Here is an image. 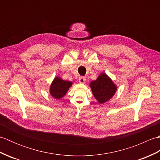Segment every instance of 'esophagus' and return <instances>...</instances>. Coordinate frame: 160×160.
Listing matches in <instances>:
<instances>
[{
	"label": "esophagus",
	"instance_id": "34e87169",
	"mask_svg": "<svg viewBox=\"0 0 160 160\" xmlns=\"http://www.w3.org/2000/svg\"><path fill=\"white\" fill-rule=\"evenodd\" d=\"M78 80H79V82H80V83H82V84H83V83L85 82L86 79H85V78H84V77H83V76H80V77L79 78V79H78Z\"/></svg>",
	"mask_w": 160,
	"mask_h": 160
}]
</instances>
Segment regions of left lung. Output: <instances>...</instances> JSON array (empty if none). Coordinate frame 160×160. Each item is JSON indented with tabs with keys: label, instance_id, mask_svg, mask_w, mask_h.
<instances>
[{
	"label": "left lung",
	"instance_id": "left-lung-1",
	"mask_svg": "<svg viewBox=\"0 0 160 160\" xmlns=\"http://www.w3.org/2000/svg\"><path fill=\"white\" fill-rule=\"evenodd\" d=\"M89 87L93 96L100 104L110 100L118 89L116 84L105 73H101L96 80L91 81Z\"/></svg>",
	"mask_w": 160,
	"mask_h": 160
}]
</instances>
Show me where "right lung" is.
<instances>
[{
	"mask_svg": "<svg viewBox=\"0 0 160 160\" xmlns=\"http://www.w3.org/2000/svg\"><path fill=\"white\" fill-rule=\"evenodd\" d=\"M73 82L69 80H64L59 76L54 78L49 87V93L53 98L60 100L67 93Z\"/></svg>",
	"mask_w": 160,
	"mask_h": 160,
	"instance_id": "right-lung-1",
	"label": "right lung"
}]
</instances>
